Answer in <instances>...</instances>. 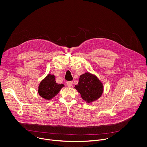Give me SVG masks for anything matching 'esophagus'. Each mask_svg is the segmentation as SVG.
Segmentation results:
<instances>
[{"label":"esophagus","instance_id":"1","mask_svg":"<svg viewBox=\"0 0 147 147\" xmlns=\"http://www.w3.org/2000/svg\"><path fill=\"white\" fill-rule=\"evenodd\" d=\"M66 84H67V85L68 86H69V87H71V86H72V85H73V82H66Z\"/></svg>","mask_w":147,"mask_h":147}]
</instances>
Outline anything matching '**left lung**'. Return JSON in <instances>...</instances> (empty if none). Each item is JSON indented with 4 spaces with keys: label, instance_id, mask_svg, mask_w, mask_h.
<instances>
[{
    "label": "left lung",
    "instance_id": "1",
    "mask_svg": "<svg viewBox=\"0 0 147 147\" xmlns=\"http://www.w3.org/2000/svg\"><path fill=\"white\" fill-rule=\"evenodd\" d=\"M75 88L80 94L82 98L88 103L98 99L104 90L102 83L94 75L86 72L82 75L79 82Z\"/></svg>",
    "mask_w": 147,
    "mask_h": 147
}]
</instances>
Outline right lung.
<instances>
[{"mask_svg": "<svg viewBox=\"0 0 147 147\" xmlns=\"http://www.w3.org/2000/svg\"><path fill=\"white\" fill-rule=\"evenodd\" d=\"M63 86H64L63 84L56 83L54 75L49 74L39 85L38 93L42 98L50 100L59 92Z\"/></svg>", "mask_w": 147, "mask_h": 147, "instance_id": "1", "label": "right lung"}]
</instances>
